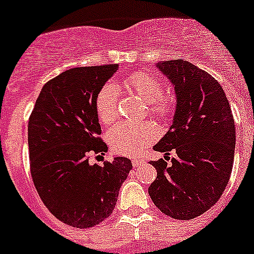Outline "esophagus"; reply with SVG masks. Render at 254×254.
I'll use <instances>...</instances> for the list:
<instances>
[{
  "instance_id": "1",
  "label": "esophagus",
  "mask_w": 254,
  "mask_h": 254,
  "mask_svg": "<svg viewBox=\"0 0 254 254\" xmlns=\"http://www.w3.org/2000/svg\"><path fill=\"white\" fill-rule=\"evenodd\" d=\"M131 163H133V166H134L135 169H138V167H139V166H142V165H143V163H145V162H143L142 159L133 158V159H131Z\"/></svg>"
}]
</instances>
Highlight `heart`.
Wrapping results in <instances>:
<instances>
[{"mask_svg": "<svg viewBox=\"0 0 254 254\" xmlns=\"http://www.w3.org/2000/svg\"><path fill=\"white\" fill-rule=\"evenodd\" d=\"M127 85L149 104L151 115L161 120L173 112V100L163 95L162 83L149 73L137 72L127 80ZM117 111V93L113 84L104 85L96 97V113L103 124H111ZM157 137L153 124L119 123L108 131V142L112 150L121 155H135Z\"/></svg>", "mask_w": 254, "mask_h": 254, "instance_id": "obj_1", "label": "heart"}]
</instances>
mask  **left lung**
<instances>
[{
    "label": "left lung",
    "instance_id": "left-lung-1",
    "mask_svg": "<svg viewBox=\"0 0 254 254\" xmlns=\"http://www.w3.org/2000/svg\"><path fill=\"white\" fill-rule=\"evenodd\" d=\"M173 84L177 108L173 125L154 150L177 158L151 165L157 178L149 187L161 212L178 220H191L212 207L232 173L236 129L221 85L209 73L183 59L155 65Z\"/></svg>",
    "mask_w": 254,
    "mask_h": 254
}]
</instances>
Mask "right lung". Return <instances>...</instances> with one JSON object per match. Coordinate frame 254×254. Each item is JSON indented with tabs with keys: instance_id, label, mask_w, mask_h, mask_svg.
Instances as JSON below:
<instances>
[{
	"instance_id": "right-lung-1",
	"label": "right lung",
	"mask_w": 254,
	"mask_h": 254,
	"mask_svg": "<svg viewBox=\"0 0 254 254\" xmlns=\"http://www.w3.org/2000/svg\"><path fill=\"white\" fill-rule=\"evenodd\" d=\"M117 69L119 64L67 69L43 85L30 116L34 186L50 212L71 227L91 228L112 215L133 167L125 157L104 166L88 161L92 153L108 151L99 137L96 97Z\"/></svg>"
}]
</instances>
